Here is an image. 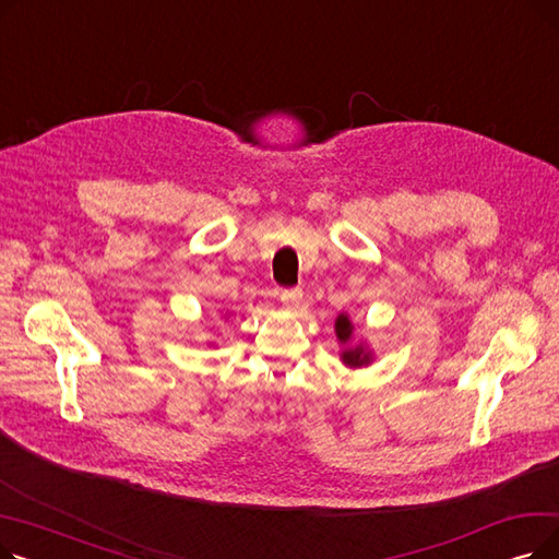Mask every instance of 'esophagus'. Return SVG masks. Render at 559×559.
Returning <instances> with one entry per match:
<instances>
[{"instance_id": "obj_1", "label": "esophagus", "mask_w": 559, "mask_h": 559, "mask_svg": "<svg viewBox=\"0 0 559 559\" xmlns=\"http://www.w3.org/2000/svg\"><path fill=\"white\" fill-rule=\"evenodd\" d=\"M304 299V289L301 287H287V289H281V301L289 308L299 306Z\"/></svg>"}]
</instances>
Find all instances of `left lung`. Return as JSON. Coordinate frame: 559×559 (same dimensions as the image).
Wrapping results in <instances>:
<instances>
[{
    "instance_id": "left-lung-1",
    "label": "left lung",
    "mask_w": 559,
    "mask_h": 559,
    "mask_svg": "<svg viewBox=\"0 0 559 559\" xmlns=\"http://www.w3.org/2000/svg\"><path fill=\"white\" fill-rule=\"evenodd\" d=\"M350 331H354V326H350V321L346 314H340L337 321H335V333L342 342H348L350 340ZM344 362L350 365V367H360V365H367L369 362V356L362 350V346H356V348H346L342 354Z\"/></svg>"
}]
</instances>
